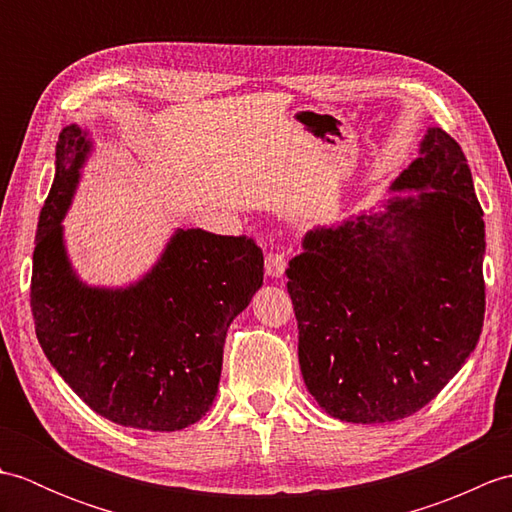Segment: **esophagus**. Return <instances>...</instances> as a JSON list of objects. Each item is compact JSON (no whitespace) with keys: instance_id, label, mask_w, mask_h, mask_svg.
<instances>
[{"instance_id":"obj_1","label":"esophagus","mask_w":512,"mask_h":512,"mask_svg":"<svg viewBox=\"0 0 512 512\" xmlns=\"http://www.w3.org/2000/svg\"><path fill=\"white\" fill-rule=\"evenodd\" d=\"M284 273H286V253H281V250H277V253H268L266 255V275L273 279H279V277H284Z\"/></svg>"}]
</instances>
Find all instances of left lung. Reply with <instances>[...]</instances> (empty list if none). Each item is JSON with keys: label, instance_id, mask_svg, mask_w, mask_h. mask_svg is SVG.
<instances>
[{"label": "left lung", "instance_id": "8db88e82", "mask_svg": "<svg viewBox=\"0 0 512 512\" xmlns=\"http://www.w3.org/2000/svg\"><path fill=\"white\" fill-rule=\"evenodd\" d=\"M376 209L314 226L290 262L299 365L343 422L407 418L480 341L484 220L460 145L427 127Z\"/></svg>", "mask_w": 512, "mask_h": 512}]
</instances>
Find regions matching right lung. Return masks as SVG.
Masks as SVG:
<instances>
[{
  "label": "right lung",
  "mask_w": 512,
  "mask_h": 512,
  "mask_svg": "<svg viewBox=\"0 0 512 512\" xmlns=\"http://www.w3.org/2000/svg\"><path fill=\"white\" fill-rule=\"evenodd\" d=\"M94 151L90 129H61L37 224L30 306L43 354L99 416L178 431L211 409L228 325L264 284L253 239L176 228L156 264L127 286L81 279L63 220Z\"/></svg>",
  "instance_id": "add662e5"
}]
</instances>
